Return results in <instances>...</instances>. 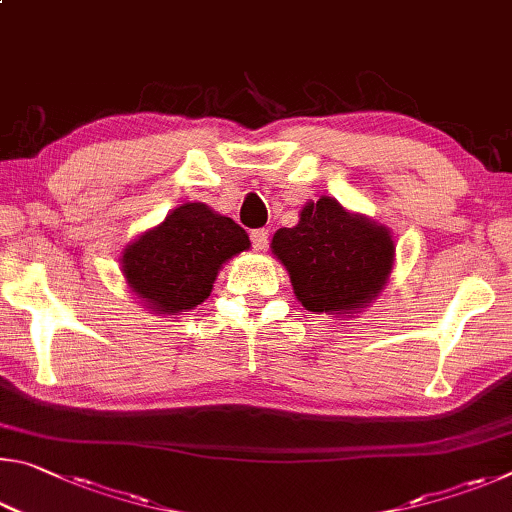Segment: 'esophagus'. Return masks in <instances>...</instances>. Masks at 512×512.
Listing matches in <instances>:
<instances>
[{"label": "esophagus", "instance_id": "1", "mask_svg": "<svg viewBox=\"0 0 512 512\" xmlns=\"http://www.w3.org/2000/svg\"><path fill=\"white\" fill-rule=\"evenodd\" d=\"M250 244H253L255 250H266L268 246V230L266 228H259L250 232Z\"/></svg>", "mask_w": 512, "mask_h": 512}]
</instances>
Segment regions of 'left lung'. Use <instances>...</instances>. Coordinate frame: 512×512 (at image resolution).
Segmentation results:
<instances>
[{
	"label": "left lung",
	"mask_w": 512,
	"mask_h": 512,
	"mask_svg": "<svg viewBox=\"0 0 512 512\" xmlns=\"http://www.w3.org/2000/svg\"><path fill=\"white\" fill-rule=\"evenodd\" d=\"M271 248L287 266L302 307L318 314L370 302L384 289L395 255L386 228L345 212L329 196L309 203L298 225L277 230Z\"/></svg>",
	"instance_id": "obj_1"
}]
</instances>
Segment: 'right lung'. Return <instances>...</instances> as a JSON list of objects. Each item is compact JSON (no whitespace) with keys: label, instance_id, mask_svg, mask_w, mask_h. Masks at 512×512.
Returning a JSON list of instances; mask_svg holds the SVG:
<instances>
[{"label":"right lung","instance_id":"right-lung-1","mask_svg":"<svg viewBox=\"0 0 512 512\" xmlns=\"http://www.w3.org/2000/svg\"><path fill=\"white\" fill-rule=\"evenodd\" d=\"M246 248L241 225L203 203H187L124 250L121 271L155 314H176L201 305L221 264Z\"/></svg>","mask_w":512,"mask_h":512}]
</instances>
